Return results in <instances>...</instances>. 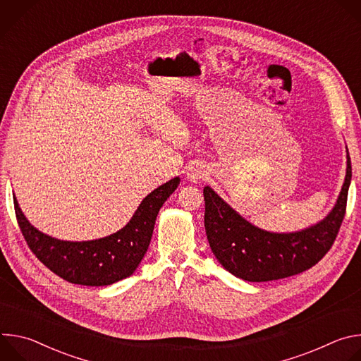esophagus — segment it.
<instances>
[{
	"label": "esophagus",
	"instance_id": "obj_1",
	"mask_svg": "<svg viewBox=\"0 0 361 361\" xmlns=\"http://www.w3.org/2000/svg\"><path fill=\"white\" fill-rule=\"evenodd\" d=\"M205 177H207V171H205V169H202L201 166H192L187 173V178L191 183H198Z\"/></svg>",
	"mask_w": 361,
	"mask_h": 361
}]
</instances>
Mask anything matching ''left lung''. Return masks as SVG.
I'll use <instances>...</instances> for the list:
<instances>
[{
  "mask_svg": "<svg viewBox=\"0 0 361 361\" xmlns=\"http://www.w3.org/2000/svg\"><path fill=\"white\" fill-rule=\"evenodd\" d=\"M351 161L331 212L300 231L273 233L247 221L212 188L204 187V227L219 263L245 281H271L316 266L333 245L345 213Z\"/></svg>",
  "mask_w": 361,
  "mask_h": 361,
  "instance_id": "8db88e82",
  "label": "left lung"
}]
</instances>
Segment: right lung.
Returning a JSON list of instances; mask_svg holds the SVG:
<instances>
[{
    "label": "right lung",
    "instance_id": "add662e5",
    "mask_svg": "<svg viewBox=\"0 0 361 361\" xmlns=\"http://www.w3.org/2000/svg\"><path fill=\"white\" fill-rule=\"evenodd\" d=\"M180 177L151 191L131 220L117 233L88 241H66L37 230L21 212L14 195V209L21 233L37 259L51 271L73 284L110 286L130 277L149 245L157 214L176 191Z\"/></svg>",
    "mask_w": 361,
    "mask_h": 361
}]
</instances>
